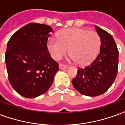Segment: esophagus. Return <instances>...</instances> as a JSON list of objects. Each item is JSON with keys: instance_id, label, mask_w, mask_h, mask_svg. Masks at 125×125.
Wrapping results in <instances>:
<instances>
[{"instance_id": "34e87169", "label": "esophagus", "mask_w": 125, "mask_h": 125, "mask_svg": "<svg viewBox=\"0 0 125 125\" xmlns=\"http://www.w3.org/2000/svg\"><path fill=\"white\" fill-rule=\"evenodd\" d=\"M59 67H60V70H63V69L67 68V65H64V64H62V63H60V65H59Z\"/></svg>"}]
</instances>
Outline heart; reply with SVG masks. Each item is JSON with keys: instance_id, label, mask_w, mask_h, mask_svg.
<instances>
[{"instance_id": "b5f03b06", "label": "heart", "mask_w": 125, "mask_h": 125, "mask_svg": "<svg viewBox=\"0 0 125 125\" xmlns=\"http://www.w3.org/2000/svg\"><path fill=\"white\" fill-rule=\"evenodd\" d=\"M99 35L94 31L80 28L63 29L57 34V39L50 37L47 48L55 60H60L68 53L78 64H89L96 57L100 46Z\"/></svg>"}]
</instances>
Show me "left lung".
<instances>
[{"label": "left lung", "mask_w": 125, "mask_h": 125, "mask_svg": "<svg viewBox=\"0 0 125 125\" xmlns=\"http://www.w3.org/2000/svg\"><path fill=\"white\" fill-rule=\"evenodd\" d=\"M95 28L101 41L100 53L89 65L79 68L72 80L75 89L88 96H97L106 92L118 72V50L113 36L98 26Z\"/></svg>", "instance_id": "obj_1"}]
</instances>
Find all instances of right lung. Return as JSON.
I'll list each match as a JSON object with an SVG mask.
<instances>
[{
    "label": "right lung",
    "instance_id": "obj_1",
    "mask_svg": "<svg viewBox=\"0 0 125 125\" xmlns=\"http://www.w3.org/2000/svg\"><path fill=\"white\" fill-rule=\"evenodd\" d=\"M53 29L49 25L29 23L12 35L7 43L5 62L10 84L25 98H35L47 91L59 70V63L47 50Z\"/></svg>",
    "mask_w": 125,
    "mask_h": 125
}]
</instances>
